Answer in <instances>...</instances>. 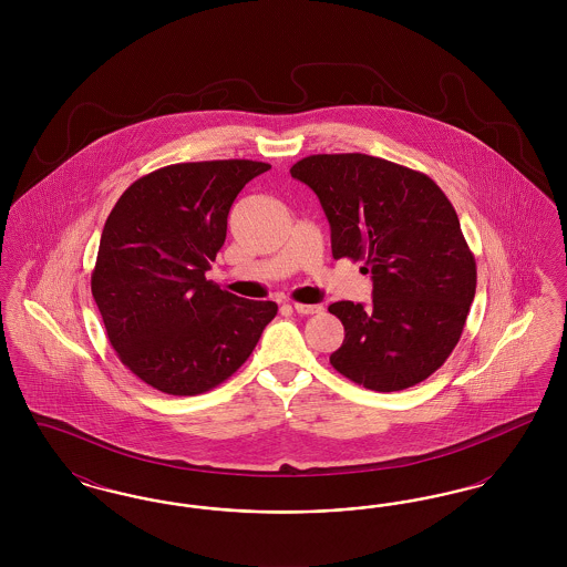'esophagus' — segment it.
Returning <instances> with one entry per match:
<instances>
[{"label":"esophagus","mask_w":567,"mask_h":567,"mask_svg":"<svg viewBox=\"0 0 567 567\" xmlns=\"http://www.w3.org/2000/svg\"><path fill=\"white\" fill-rule=\"evenodd\" d=\"M293 308H296L297 315H321L323 312V306H319V303H299V301H296Z\"/></svg>","instance_id":"obj_1"}]
</instances>
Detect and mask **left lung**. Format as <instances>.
I'll use <instances>...</instances> for the list:
<instances>
[{
  "mask_svg": "<svg viewBox=\"0 0 567 567\" xmlns=\"http://www.w3.org/2000/svg\"><path fill=\"white\" fill-rule=\"evenodd\" d=\"M291 176L317 193L333 259L372 271V306H329L344 324L329 363L380 393L432 377L457 347L476 293V261L444 190L423 172L363 153L310 155Z\"/></svg>",
  "mask_w": 567,
  "mask_h": 567,
  "instance_id": "left-lung-1",
  "label": "left lung"
}]
</instances>
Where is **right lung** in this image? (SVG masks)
I'll return each instance as SVG.
<instances>
[{"label": "right lung", "mask_w": 567, "mask_h": 567, "mask_svg": "<svg viewBox=\"0 0 567 567\" xmlns=\"http://www.w3.org/2000/svg\"><path fill=\"white\" fill-rule=\"evenodd\" d=\"M270 167L250 159L165 165L137 178L106 218L91 293L121 363L153 389H215L238 372L276 317L274 301L206 280L234 199Z\"/></svg>", "instance_id": "add662e5"}]
</instances>
